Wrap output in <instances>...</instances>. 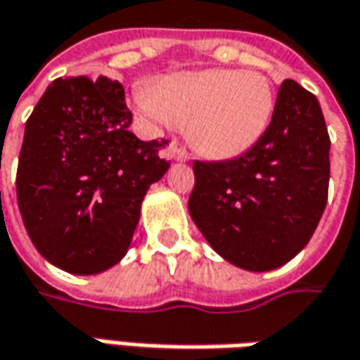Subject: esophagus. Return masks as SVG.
Returning <instances> with one entry per match:
<instances>
[{
  "label": "esophagus",
  "mask_w": 360,
  "mask_h": 360,
  "mask_svg": "<svg viewBox=\"0 0 360 360\" xmlns=\"http://www.w3.org/2000/svg\"><path fill=\"white\" fill-rule=\"evenodd\" d=\"M173 159L175 161H189V153L181 147H173Z\"/></svg>",
  "instance_id": "obj_1"
}]
</instances>
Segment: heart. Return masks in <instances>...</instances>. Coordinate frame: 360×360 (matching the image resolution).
I'll use <instances>...</instances> for the list:
<instances>
[{
    "instance_id": "heart-1",
    "label": "heart",
    "mask_w": 360,
    "mask_h": 360,
    "mask_svg": "<svg viewBox=\"0 0 360 360\" xmlns=\"http://www.w3.org/2000/svg\"><path fill=\"white\" fill-rule=\"evenodd\" d=\"M135 103L163 127L185 125L191 145L209 159H233L253 149L275 111L273 83L253 69L171 73L135 91Z\"/></svg>"
}]
</instances>
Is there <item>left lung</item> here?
Wrapping results in <instances>:
<instances>
[{
  "label": "left lung",
  "instance_id": "left-lung-1",
  "mask_svg": "<svg viewBox=\"0 0 360 360\" xmlns=\"http://www.w3.org/2000/svg\"><path fill=\"white\" fill-rule=\"evenodd\" d=\"M321 105L297 81L281 83L261 141L229 161H195L189 213L231 265L263 273L289 263L313 237L328 193Z\"/></svg>",
  "mask_w": 360,
  "mask_h": 360
}]
</instances>
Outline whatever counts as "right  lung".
Returning <instances> with one entry per match:
<instances>
[{
	"label": "right lung",
	"instance_id": "obj_1",
	"mask_svg": "<svg viewBox=\"0 0 360 360\" xmlns=\"http://www.w3.org/2000/svg\"><path fill=\"white\" fill-rule=\"evenodd\" d=\"M123 85L109 77L56 79L32 117L18 165V205L35 249L73 275L103 273L125 257L147 189L167 173L169 141H141Z\"/></svg>",
	"mask_w": 360,
	"mask_h": 360
}]
</instances>
